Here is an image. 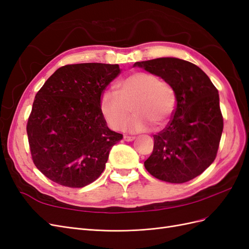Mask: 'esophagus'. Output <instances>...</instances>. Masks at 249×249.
<instances>
[{"instance_id":"34e87169","label":"esophagus","mask_w":249,"mask_h":249,"mask_svg":"<svg viewBox=\"0 0 249 249\" xmlns=\"http://www.w3.org/2000/svg\"><path fill=\"white\" fill-rule=\"evenodd\" d=\"M124 139L125 141L129 142V141H133V140L135 139V137H132V136H124Z\"/></svg>"}]
</instances>
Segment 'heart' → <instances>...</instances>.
Segmentation results:
<instances>
[{"label":"heart","mask_w":249,"mask_h":249,"mask_svg":"<svg viewBox=\"0 0 249 249\" xmlns=\"http://www.w3.org/2000/svg\"><path fill=\"white\" fill-rule=\"evenodd\" d=\"M116 92L107 90L101 96L100 108L107 124L115 131H123L132 114L136 115L130 127L133 132L147 130L150 124L161 127L176 108V92L168 82L156 74L139 71L120 80Z\"/></svg>","instance_id":"heart-1"}]
</instances>
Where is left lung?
<instances>
[{
    "instance_id": "left-lung-1",
    "label": "left lung",
    "mask_w": 249,
    "mask_h": 249,
    "mask_svg": "<svg viewBox=\"0 0 249 249\" xmlns=\"http://www.w3.org/2000/svg\"><path fill=\"white\" fill-rule=\"evenodd\" d=\"M168 82L177 106L165 129L154 135V150L144 162L146 170L164 182L182 184L198 177L215 160L223 117L218 90L197 65L178 58L136 62Z\"/></svg>"
}]
</instances>
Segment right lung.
Returning <instances> with one entry per match:
<instances>
[{
    "instance_id": "add662e5",
    "label": "right lung",
    "mask_w": 249,
    "mask_h": 249,
    "mask_svg": "<svg viewBox=\"0 0 249 249\" xmlns=\"http://www.w3.org/2000/svg\"><path fill=\"white\" fill-rule=\"evenodd\" d=\"M118 64L60 67L36 93L27 134L35 166L53 182L82 188L99 178L123 134L111 131L100 102Z\"/></svg>"
}]
</instances>
